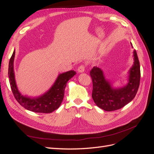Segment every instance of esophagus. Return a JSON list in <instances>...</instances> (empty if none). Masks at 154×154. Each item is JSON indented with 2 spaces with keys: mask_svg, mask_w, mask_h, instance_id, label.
<instances>
[{
  "mask_svg": "<svg viewBox=\"0 0 154 154\" xmlns=\"http://www.w3.org/2000/svg\"><path fill=\"white\" fill-rule=\"evenodd\" d=\"M85 66L84 65H81L80 66H79L78 68V72H83L85 71Z\"/></svg>",
  "mask_w": 154,
  "mask_h": 154,
  "instance_id": "obj_1",
  "label": "esophagus"
}]
</instances>
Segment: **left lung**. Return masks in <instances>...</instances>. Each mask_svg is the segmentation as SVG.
Returning <instances> with one entry per match:
<instances>
[{
  "label": "left lung",
  "instance_id": "8db88e82",
  "mask_svg": "<svg viewBox=\"0 0 154 154\" xmlns=\"http://www.w3.org/2000/svg\"><path fill=\"white\" fill-rule=\"evenodd\" d=\"M132 47V44H131ZM133 48V47H132ZM134 64L129 70L128 82L120 88H113L106 80L102 70L94 67L90 71L92 80V97L96 105L105 111L122 109L136 96L140 83V65L136 50L134 51Z\"/></svg>",
  "mask_w": 154,
  "mask_h": 154
}]
</instances>
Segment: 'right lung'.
I'll return each instance as SVG.
<instances>
[{
    "label": "right lung",
    "instance_id": "obj_1",
    "mask_svg": "<svg viewBox=\"0 0 154 154\" xmlns=\"http://www.w3.org/2000/svg\"><path fill=\"white\" fill-rule=\"evenodd\" d=\"M15 51L9 62L8 76L13 94L17 101L27 110L38 113H51L57 110L61 105L64 96L65 88L67 82L76 74L74 71H69L60 74L57 79L50 89L44 94L36 97H29L23 96L18 91L17 87L15 73L13 69V62Z\"/></svg>",
    "mask_w": 154,
    "mask_h": 154
}]
</instances>
